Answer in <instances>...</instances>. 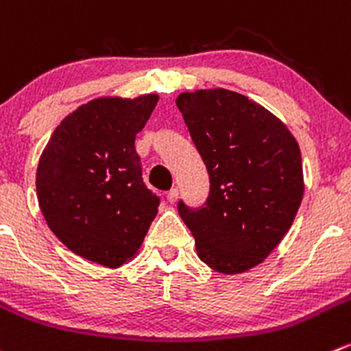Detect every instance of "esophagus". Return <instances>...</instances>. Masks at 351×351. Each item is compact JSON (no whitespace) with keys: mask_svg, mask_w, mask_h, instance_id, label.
I'll return each mask as SVG.
<instances>
[{"mask_svg":"<svg viewBox=\"0 0 351 351\" xmlns=\"http://www.w3.org/2000/svg\"><path fill=\"white\" fill-rule=\"evenodd\" d=\"M166 199H168V202L175 204L176 199H178V189H171L168 193H166Z\"/></svg>","mask_w":351,"mask_h":351,"instance_id":"esophagus-1","label":"esophagus"}]
</instances>
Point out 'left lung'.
<instances>
[{
	"label": "left lung",
	"instance_id": "obj_1",
	"mask_svg": "<svg viewBox=\"0 0 351 351\" xmlns=\"http://www.w3.org/2000/svg\"><path fill=\"white\" fill-rule=\"evenodd\" d=\"M207 173L200 206L178 200L200 261L217 273L257 266L283 240L304 197L297 141L266 108L226 89L176 97Z\"/></svg>",
	"mask_w": 351,
	"mask_h": 351
}]
</instances>
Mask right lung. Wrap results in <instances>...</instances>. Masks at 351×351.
Wrapping results in <instances>:
<instances>
[{
	"label": "right lung",
	"instance_id": "right-lung-1",
	"mask_svg": "<svg viewBox=\"0 0 351 351\" xmlns=\"http://www.w3.org/2000/svg\"><path fill=\"white\" fill-rule=\"evenodd\" d=\"M158 96L103 97L68 114L37 166V200L73 254L120 267L137 254L161 197L144 183L135 137Z\"/></svg>",
	"mask_w": 351,
	"mask_h": 351
}]
</instances>
